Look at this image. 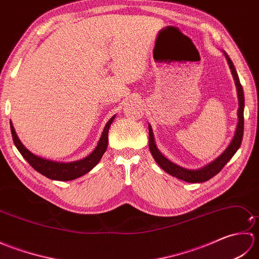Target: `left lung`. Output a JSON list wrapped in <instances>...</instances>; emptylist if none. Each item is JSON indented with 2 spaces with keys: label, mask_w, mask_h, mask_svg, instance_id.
I'll return each mask as SVG.
<instances>
[{
  "label": "left lung",
  "mask_w": 259,
  "mask_h": 259,
  "mask_svg": "<svg viewBox=\"0 0 259 259\" xmlns=\"http://www.w3.org/2000/svg\"><path fill=\"white\" fill-rule=\"evenodd\" d=\"M225 58L227 60V63L229 65V69L232 71V75L233 79L235 81V85H236V91H237V98H238V110H237V117H238V122L237 125H236V130H235V135L233 137L232 141L228 145V147L225 149L221 155H219L214 160L211 162H209L205 166L198 169H187L184 167L178 166L177 163H174L172 161H170L169 159L164 157L162 153L159 151V149L156 146V141H155V136H153L152 133V128L149 124V149L151 155L155 159L156 162L159 164L164 171L168 172L169 175L174 176V177L181 179L184 181H187V183H203V181H207L210 178H212L213 176H216L221 170L224 168L225 164H226L230 159L233 158V156L239 149V147L241 145V140H243V134H244V108H245V98H244V91H243V87L240 84V81L238 78L237 71H236L233 61L230 60L228 57V54L226 52H224Z\"/></svg>",
  "instance_id": "8db88e82"
}]
</instances>
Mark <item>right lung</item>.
Masks as SVG:
<instances>
[{"mask_svg": "<svg viewBox=\"0 0 259 259\" xmlns=\"http://www.w3.org/2000/svg\"><path fill=\"white\" fill-rule=\"evenodd\" d=\"M115 115L110 118V120L106 123L101 134L100 139L98 141V145L95 148L89 156H87L80 160L71 161V162H60V161H53L49 160L47 158L38 157L34 153H32L29 149H26L24 145L22 144L19 139L18 135L15 133V129L12 124V121H10L11 124V133H12V138L14 141L15 147L25 160L29 162L31 166L34 168L37 172L46 176L47 178L52 180H59V181H69L73 180L82 176L88 174L95 168L99 161L101 160L103 153L106 152L108 147V133L110 125L112 124Z\"/></svg>", "mask_w": 259, "mask_h": 259, "instance_id": "add662e5", "label": "right lung"}]
</instances>
